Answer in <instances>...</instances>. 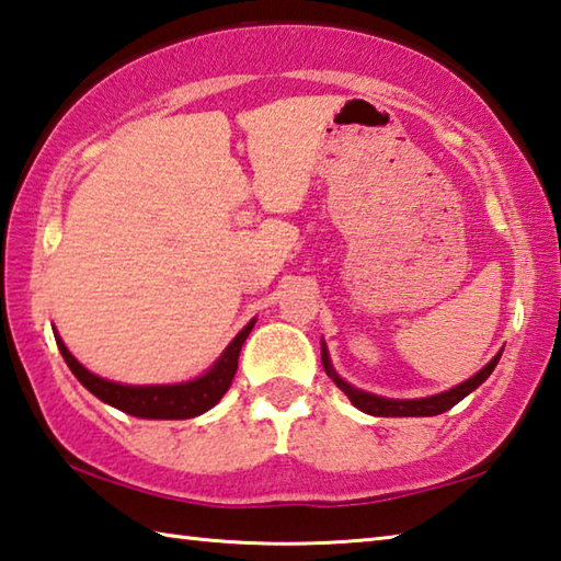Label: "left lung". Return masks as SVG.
Listing matches in <instances>:
<instances>
[{
    "label": "left lung",
    "instance_id": "obj_1",
    "mask_svg": "<svg viewBox=\"0 0 561 561\" xmlns=\"http://www.w3.org/2000/svg\"><path fill=\"white\" fill-rule=\"evenodd\" d=\"M500 355H503V352H497V355L490 359L488 365L478 371V375L466 379L463 385H458L448 391H440V394L424 397V399H385V397L369 394V391H362L357 387L347 385V381L342 379L335 369H332L330 357H328V347H325V342H322V367H325L328 377L335 381L342 391H345L352 404H355L359 411H365V414H369V416H438V414H444V411L454 409L460 399H466L470 391H476L490 375H493V369L500 362Z\"/></svg>",
    "mask_w": 561,
    "mask_h": 561
}]
</instances>
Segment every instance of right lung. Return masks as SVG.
<instances>
[{"label": "right lung", "instance_id": "right-lung-1", "mask_svg": "<svg viewBox=\"0 0 561 561\" xmlns=\"http://www.w3.org/2000/svg\"><path fill=\"white\" fill-rule=\"evenodd\" d=\"M251 320L239 335L231 340V345L224 350V355L214 362L211 369H206V375L196 377L192 381H182V385H154V387H130V385H117V381H107L103 377L88 371L81 362H78L64 340L58 337L54 330L56 345L61 350L68 369L73 371L76 379L95 394L105 404L125 411L130 416L140 419H194L209 411L211 407L219 404V399L229 391L236 367H239V352L243 347L245 337L253 330Z\"/></svg>", "mask_w": 561, "mask_h": 561}]
</instances>
